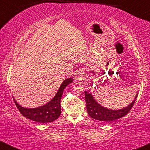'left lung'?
<instances>
[{
	"instance_id": "8db88e82",
	"label": "left lung",
	"mask_w": 150,
	"mask_h": 150,
	"mask_svg": "<svg viewBox=\"0 0 150 150\" xmlns=\"http://www.w3.org/2000/svg\"><path fill=\"white\" fill-rule=\"evenodd\" d=\"M85 94L86 104H87L86 106H87L88 114L94 119L100 120L101 122H111L125 116L133 106L135 99L137 97V94L132 102L130 103L126 107L118 110H111L105 108L99 104L94 99L91 93L85 91Z\"/></svg>"
}]
</instances>
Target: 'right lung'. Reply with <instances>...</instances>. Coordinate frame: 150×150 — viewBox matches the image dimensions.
Here are the masks:
<instances>
[{
	"instance_id": "right-lung-1",
	"label": "right lung",
	"mask_w": 150,
	"mask_h": 150,
	"mask_svg": "<svg viewBox=\"0 0 150 150\" xmlns=\"http://www.w3.org/2000/svg\"><path fill=\"white\" fill-rule=\"evenodd\" d=\"M73 78H68L62 82L58 92L49 103L37 108H25L19 105L15 99V104L21 114L29 119L39 123H47L54 121L61 113V99L63 90L67 85L73 82Z\"/></svg>"
}]
</instances>
